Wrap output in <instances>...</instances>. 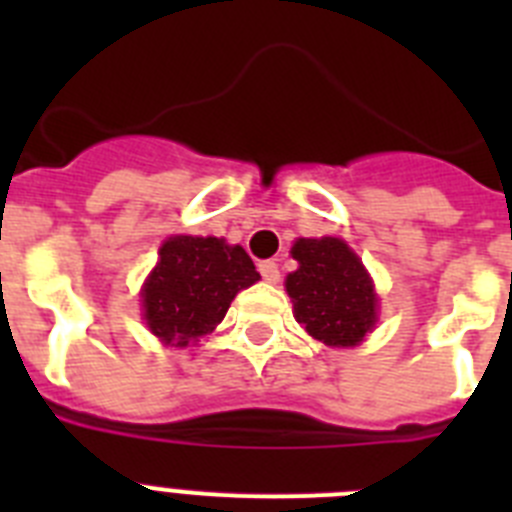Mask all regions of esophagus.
<instances>
[{"label":"esophagus","mask_w":512,"mask_h":512,"mask_svg":"<svg viewBox=\"0 0 512 512\" xmlns=\"http://www.w3.org/2000/svg\"><path fill=\"white\" fill-rule=\"evenodd\" d=\"M259 274L266 279V282L277 284L279 282V264H277V261H271V259L259 261Z\"/></svg>","instance_id":"esophagus-1"}]
</instances>
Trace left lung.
Instances as JSON below:
<instances>
[{"label": "left lung", "mask_w": 512, "mask_h": 512, "mask_svg": "<svg viewBox=\"0 0 512 512\" xmlns=\"http://www.w3.org/2000/svg\"><path fill=\"white\" fill-rule=\"evenodd\" d=\"M300 269L287 277L297 323L328 346H356L374 328L372 279L341 238H300L292 246Z\"/></svg>", "instance_id": "1"}]
</instances>
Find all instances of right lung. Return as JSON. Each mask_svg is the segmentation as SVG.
<instances>
[{
    "instance_id": "1",
    "label": "right lung",
    "mask_w": 512,
    "mask_h": 512,
    "mask_svg": "<svg viewBox=\"0 0 512 512\" xmlns=\"http://www.w3.org/2000/svg\"><path fill=\"white\" fill-rule=\"evenodd\" d=\"M158 256L143 287L146 323L161 341L176 346L210 333L233 297L261 279L248 253L223 238L174 235Z\"/></svg>"
}]
</instances>
